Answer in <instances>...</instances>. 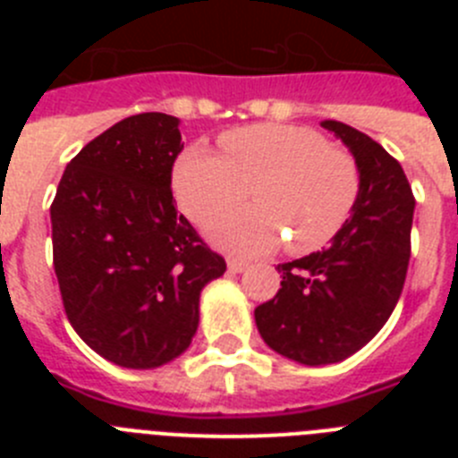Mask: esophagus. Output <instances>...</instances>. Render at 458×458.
<instances>
[{
  "label": "esophagus",
  "instance_id": "obj_1",
  "mask_svg": "<svg viewBox=\"0 0 458 458\" xmlns=\"http://www.w3.org/2000/svg\"><path fill=\"white\" fill-rule=\"evenodd\" d=\"M226 266H229V270H232V273H242V270L248 268V261H242V259H229V261H226Z\"/></svg>",
  "mask_w": 458,
  "mask_h": 458
}]
</instances>
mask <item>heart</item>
<instances>
[{
    "mask_svg": "<svg viewBox=\"0 0 458 458\" xmlns=\"http://www.w3.org/2000/svg\"><path fill=\"white\" fill-rule=\"evenodd\" d=\"M222 157L190 147L174 169V194L192 222L208 226L248 197L252 208L216 226L220 245L241 254L323 248L349 220L360 197V165L346 148L305 125L259 123L220 137Z\"/></svg>",
    "mask_w": 458,
    "mask_h": 458,
    "instance_id": "obj_1",
    "label": "heart"
}]
</instances>
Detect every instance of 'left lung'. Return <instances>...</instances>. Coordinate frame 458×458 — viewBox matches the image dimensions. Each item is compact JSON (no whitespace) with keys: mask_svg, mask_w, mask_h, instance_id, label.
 Listing matches in <instances>:
<instances>
[{"mask_svg":"<svg viewBox=\"0 0 458 458\" xmlns=\"http://www.w3.org/2000/svg\"><path fill=\"white\" fill-rule=\"evenodd\" d=\"M360 165V197L333 245L277 266L279 291L254 310L264 342L302 365L349 358L386 326L411 261L412 197L402 165L339 121H323Z\"/></svg>","mask_w":458,"mask_h":458,"instance_id":"left-lung-1","label":"left lung"}]
</instances>
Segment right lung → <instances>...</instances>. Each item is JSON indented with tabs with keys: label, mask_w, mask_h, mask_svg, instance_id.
Instances as JSON below:
<instances>
[{
	"label": "right lung",
	"mask_w": 458,
	"mask_h": 458,
	"mask_svg": "<svg viewBox=\"0 0 458 458\" xmlns=\"http://www.w3.org/2000/svg\"><path fill=\"white\" fill-rule=\"evenodd\" d=\"M181 151L176 116H128L66 165L50 206L68 321L87 346L128 369H153L188 349L201 289L226 270L174 204Z\"/></svg>",
	"instance_id": "1"
}]
</instances>
